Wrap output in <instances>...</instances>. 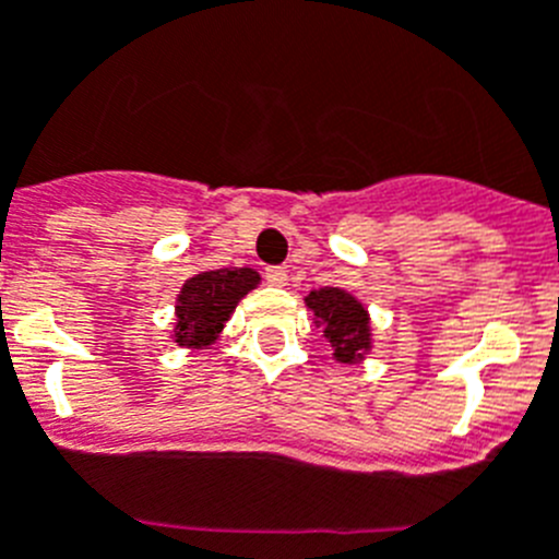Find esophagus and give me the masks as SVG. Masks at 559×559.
<instances>
[{
  "label": "esophagus",
  "mask_w": 559,
  "mask_h": 559,
  "mask_svg": "<svg viewBox=\"0 0 559 559\" xmlns=\"http://www.w3.org/2000/svg\"><path fill=\"white\" fill-rule=\"evenodd\" d=\"M265 283L283 288V285H288V271L283 265H271V269H265Z\"/></svg>",
  "instance_id": "esophagus-1"
}]
</instances>
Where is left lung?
Returning <instances> with one entry per match:
<instances>
[{
    "label": "left lung",
    "mask_w": 559,
    "mask_h": 559,
    "mask_svg": "<svg viewBox=\"0 0 559 559\" xmlns=\"http://www.w3.org/2000/svg\"><path fill=\"white\" fill-rule=\"evenodd\" d=\"M307 307L324 324V337L332 343L341 362H357L371 346L366 307L341 288H321L307 296Z\"/></svg>",
    "instance_id": "obj_1"
}]
</instances>
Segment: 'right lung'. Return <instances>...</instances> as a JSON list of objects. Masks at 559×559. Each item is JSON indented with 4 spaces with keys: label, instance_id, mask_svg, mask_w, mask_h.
<instances>
[{
    "label": "right lung",
    "instance_id": "obj_1",
    "mask_svg": "<svg viewBox=\"0 0 559 559\" xmlns=\"http://www.w3.org/2000/svg\"><path fill=\"white\" fill-rule=\"evenodd\" d=\"M260 283L252 269H216L191 276L177 296V337L179 346L202 349L216 341L224 321L235 310L240 296Z\"/></svg>",
    "mask_w": 559,
    "mask_h": 559
}]
</instances>
